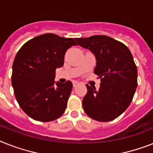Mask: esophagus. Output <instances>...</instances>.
<instances>
[{
	"label": "esophagus",
	"instance_id": "34e87169",
	"mask_svg": "<svg viewBox=\"0 0 153 153\" xmlns=\"http://www.w3.org/2000/svg\"><path fill=\"white\" fill-rule=\"evenodd\" d=\"M78 84H79V82H77V81H74V82H73V86H74V87H75Z\"/></svg>",
	"mask_w": 153,
	"mask_h": 153
}]
</instances>
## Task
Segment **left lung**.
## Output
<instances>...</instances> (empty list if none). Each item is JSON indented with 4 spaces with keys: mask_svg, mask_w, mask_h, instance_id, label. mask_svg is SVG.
I'll return each instance as SVG.
<instances>
[{
    "mask_svg": "<svg viewBox=\"0 0 153 153\" xmlns=\"http://www.w3.org/2000/svg\"><path fill=\"white\" fill-rule=\"evenodd\" d=\"M74 40L95 55L94 74L101 82L98 90L86 85L87 94L82 100L84 111L97 121L115 120L130 105L137 86V69L132 54L123 43L106 35Z\"/></svg>",
    "mask_w": 153,
    "mask_h": 153,
    "instance_id": "obj_1",
    "label": "left lung"
}]
</instances>
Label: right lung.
<instances>
[{
  "label": "right lung",
  "mask_w": 153,
  "mask_h": 153,
  "mask_svg": "<svg viewBox=\"0 0 153 153\" xmlns=\"http://www.w3.org/2000/svg\"><path fill=\"white\" fill-rule=\"evenodd\" d=\"M73 38L45 33L21 47L12 65V84L17 102L27 115L40 122L60 117L72 83L55 82L56 69L64 65L66 51L77 45Z\"/></svg>",
  "instance_id": "obj_1"
}]
</instances>
